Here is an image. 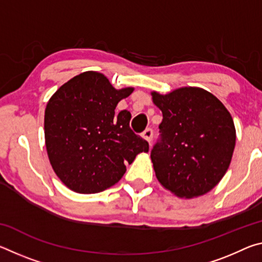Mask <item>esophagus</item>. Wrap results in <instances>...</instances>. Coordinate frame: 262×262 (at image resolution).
Wrapping results in <instances>:
<instances>
[{
	"label": "esophagus",
	"instance_id": "esophagus-1",
	"mask_svg": "<svg viewBox=\"0 0 262 262\" xmlns=\"http://www.w3.org/2000/svg\"><path fill=\"white\" fill-rule=\"evenodd\" d=\"M142 135H143L144 139L150 143V142H151V140H152V136H154V130L151 129V128H147V129L143 132V134H142Z\"/></svg>",
	"mask_w": 262,
	"mask_h": 262
}]
</instances>
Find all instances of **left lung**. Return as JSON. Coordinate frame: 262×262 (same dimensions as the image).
<instances>
[{
	"instance_id": "8db88e82",
	"label": "left lung",
	"mask_w": 262,
	"mask_h": 262,
	"mask_svg": "<svg viewBox=\"0 0 262 262\" xmlns=\"http://www.w3.org/2000/svg\"><path fill=\"white\" fill-rule=\"evenodd\" d=\"M151 95L163 113L159 139L151 150L158 181L180 198L208 193L231 162L236 144L231 114L214 95L200 88Z\"/></svg>"
}]
</instances>
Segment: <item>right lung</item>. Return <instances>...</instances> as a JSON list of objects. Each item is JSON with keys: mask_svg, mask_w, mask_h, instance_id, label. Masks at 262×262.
Returning a JSON list of instances; mask_svg holds the SVG:
<instances>
[{"mask_svg": "<svg viewBox=\"0 0 262 262\" xmlns=\"http://www.w3.org/2000/svg\"><path fill=\"white\" fill-rule=\"evenodd\" d=\"M134 89L115 90L103 74L85 72L64 83L47 103L45 140L56 176L68 188L94 194L117 184L149 143L129 127L132 114L115 115Z\"/></svg>", "mask_w": 262, "mask_h": 262, "instance_id": "obj_1", "label": "right lung"}]
</instances>
